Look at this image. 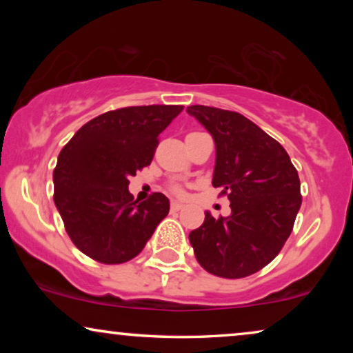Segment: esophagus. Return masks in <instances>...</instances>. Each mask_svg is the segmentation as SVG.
<instances>
[{
    "label": "esophagus",
    "instance_id": "1",
    "mask_svg": "<svg viewBox=\"0 0 353 353\" xmlns=\"http://www.w3.org/2000/svg\"><path fill=\"white\" fill-rule=\"evenodd\" d=\"M170 209H172V212H178V210L183 209V204H180V202H176V201H172Z\"/></svg>",
    "mask_w": 353,
    "mask_h": 353
}]
</instances>
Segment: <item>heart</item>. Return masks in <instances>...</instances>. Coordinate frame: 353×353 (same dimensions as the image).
<instances>
[{
    "instance_id": "1",
    "label": "heart",
    "mask_w": 353,
    "mask_h": 353,
    "mask_svg": "<svg viewBox=\"0 0 353 353\" xmlns=\"http://www.w3.org/2000/svg\"><path fill=\"white\" fill-rule=\"evenodd\" d=\"M172 190H173V192H175V194H183V190H181V188H178V186H173L172 188Z\"/></svg>"
}]
</instances>
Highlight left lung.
<instances>
[{
    "label": "left lung",
    "instance_id": "obj_1",
    "mask_svg": "<svg viewBox=\"0 0 353 353\" xmlns=\"http://www.w3.org/2000/svg\"><path fill=\"white\" fill-rule=\"evenodd\" d=\"M186 112L215 141L214 188L228 196L231 215L205 220L190 233L197 262L215 276L257 273L279 254L301 209V180L286 149L244 115L209 105Z\"/></svg>",
    "mask_w": 353,
    "mask_h": 353
}]
</instances>
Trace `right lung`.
Here are the masks:
<instances>
[{
	"mask_svg": "<svg viewBox=\"0 0 353 353\" xmlns=\"http://www.w3.org/2000/svg\"><path fill=\"white\" fill-rule=\"evenodd\" d=\"M183 105H132L101 114L77 132L57 157L54 204L64 228L90 259L105 265L141 252L170 209L162 192L133 201L128 178L151 163L159 133Z\"/></svg>",
	"mask_w": 353,
	"mask_h": 353,
	"instance_id": "obj_1",
	"label": "right lung"
}]
</instances>
